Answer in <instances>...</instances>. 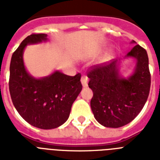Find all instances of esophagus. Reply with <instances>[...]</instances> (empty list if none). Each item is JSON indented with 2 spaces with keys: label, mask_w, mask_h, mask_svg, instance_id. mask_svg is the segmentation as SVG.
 Instances as JSON below:
<instances>
[{
  "label": "esophagus",
  "mask_w": 160,
  "mask_h": 160,
  "mask_svg": "<svg viewBox=\"0 0 160 160\" xmlns=\"http://www.w3.org/2000/svg\"><path fill=\"white\" fill-rule=\"evenodd\" d=\"M80 81H81V84H82L83 87H87L88 86V77L87 76H85V75L82 76V77H81V80H80Z\"/></svg>",
  "instance_id": "34e87169"
}]
</instances>
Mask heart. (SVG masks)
<instances>
[{
	"label": "heart",
	"instance_id": "obj_1",
	"mask_svg": "<svg viewBox=\"0 0 160 160\" xmlns=\"http://www.w3.org/2000/svg\"><path fill=\"white\" fill-rule=\"evenodd\" d=\"M111 58H112V54L111 53H108V54H106V55H105V56L104 57L103 60H104V61H109V60H110Z\"/></svg>",
	"mask_w": 160,
	"mask_h": 160
}]
</instances>
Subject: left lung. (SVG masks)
<instances>
[{
    "instance_id": "left-lung-1",
    "label": "left lung",
    "mask_w": 160,
    "mask_h": 160,
    "mask_svg": "<svg viewBox=\"0 0 160 160\" xmlns=\"http://www.w3.org/2000/svg\"><path fill=\"white\" fill-rule=\"evenodd\" d=\"M127 58L135 60L134 71L128 77L120 74L121 60L94 66L88 74V85L94 94L90 100L93 114L100 124L108 128H119L131 122L149 96L151 80L146 51L135 45L124 59Z\"/></svg>"
}]
</instances>
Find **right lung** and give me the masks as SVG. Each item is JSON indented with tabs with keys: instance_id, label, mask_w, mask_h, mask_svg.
<instances>
[{
	"instance_id": "obj_1",
	"label": "right lung",
	"mask_w": 160,
	"mask_h": 160,
	"mask_svg": "<svg viewBox=\"0 0 160 160\" xmlns=\"http://www.w3.org/2000/svg\"><path fill=\"white\" fill-rule=\"evenodd\" d=\"M47 41L46 34H32L21 42L11 57L9 80L16 110L29 124L42 129L62 125L82 90L80 74L70 76L55 70L47 76L36 78L27 71L23 60L26 46Z\"/></svg>"
}]
</instances>
